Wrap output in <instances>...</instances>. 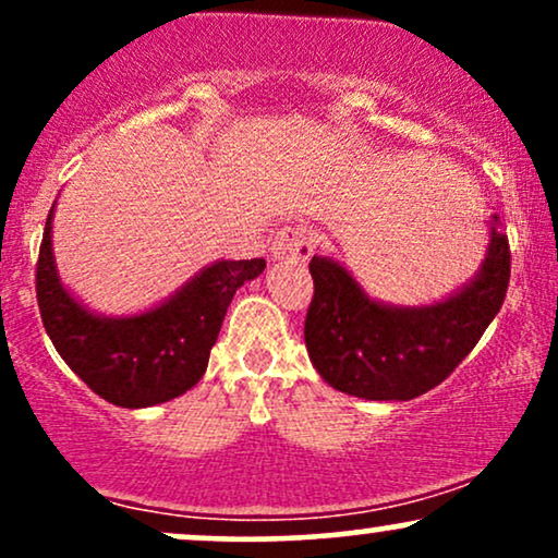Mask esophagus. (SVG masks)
<instances>
[{
	"instance_id": "esophagus-1",
	"label": "esophagus",
	"mask_w": 558,
	"mask_h": 558,
	"mask_svg": "<svg viewBox=\"0 0 558 558\" xmlns=\"http://www.w3.org/2000/svg\"><path fill=\"white\" fill-rule=\"evenodd\" d=\"M317 233L306 226H286L275 233L272 259L306 262L317 248Z\"/></svg>"
}]
</instances>
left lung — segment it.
Returning <instances> with one entry per match:
<instances>
[{
  "label": "left lung",
  "mask_w": 558,
  "mask_h": 558,
  "mask_svg": "<svg viewBox=\"0 0 558 558\" xmlns=\"http://www.w3.org/2000/svg\"><path fill=\"white\" fill-rule=\"evenodd\" d=\"M315 296L304 323L310 360L323 380L367 401H409L440 386L475 349L509 286V241L490 215V243L470 283L425 306L369 299L330 257H312Z\"/></svg>",
  "instance_id": "left-lung-1"
}]
</instances>
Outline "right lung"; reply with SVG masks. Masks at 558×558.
<instances>
[{
	"instance_id": "right-lung-1",
	"label": "right lung",
	"mask_w": 558,
	"mask_h": 558,
	"mask_svg": "<svg viewBox=\"0 0 558 558\" xmlns=\"http://www.w3.org/2000/svg\"><path fill=\"white\" fill-rule=\"evenodd\" d=\"M49 209L36 265V299L57 354L105 401L144 409L178 399L207 369L209 351L235 291L265 270V259H220L170 299L128 317L83 306L62 286L52 252Z\"/></svg>"
}]
</instances>
